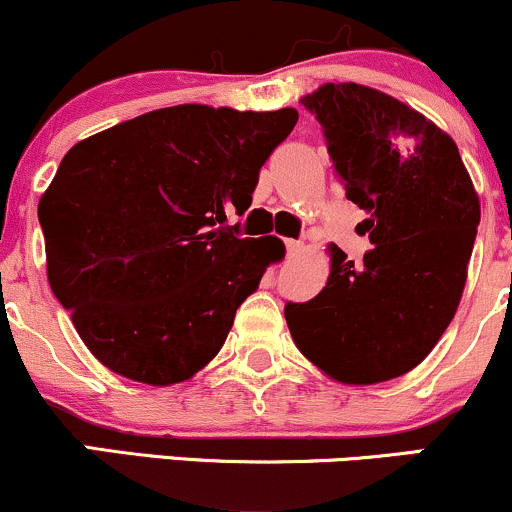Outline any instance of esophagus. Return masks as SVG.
<instances>
[{
    "mask_svg": "<svg viewBox=\"0 0 512 512\" xmlns=\"http://www.w3.org/2000/svg\"><path fill=\"white\" fill-rule=\"evenodd\" d=\"M301 248H303L301 240H286V252H289L291 257L298 255V252H301Z\"/></svg>",
    "mask_w": 512,
    "mask_h": 512,
    "instance_id": "obj_1",
    "label": "esophagus"
}]
</instances>
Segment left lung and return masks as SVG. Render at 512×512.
<instances>
[{"label": "left lung", "instance_id": "left-lung-1", "mask_svg": "<svg viewBox=\"0 0 512 512\" xmlns=\"http://www.w3.org/2000/svg\"><path fill=\"white\" fill-rule=\"evenodd\" d=\"M320 122L346 199L368 214L370 248L354 264L332 245L327 286L286 303L293 342L346 385H375L419 366L460 305L479 226V197L457 144L409 105L361 84L301 98Z\"/></svg>", "mask_w": 512, "mask_h": 512}]
</instances>
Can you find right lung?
Instances as JSON below:
<instances>
[{"mask_svg":"<svg viewBox=\"0 0 512 512\" xmlns=\"http://www.w3.org/2000/svg\"><path fill=\"white\" fill-rule=\"evenodd\" d=\"M298 113L175 105L84 139L40 197L50 289L93 356L146 385L192 378L284 257L240 238L260 168Z\"/></svg>","mask_w":512,"mask_h":512,"instance_id":"1","label":"right lung"}]
</instances>
